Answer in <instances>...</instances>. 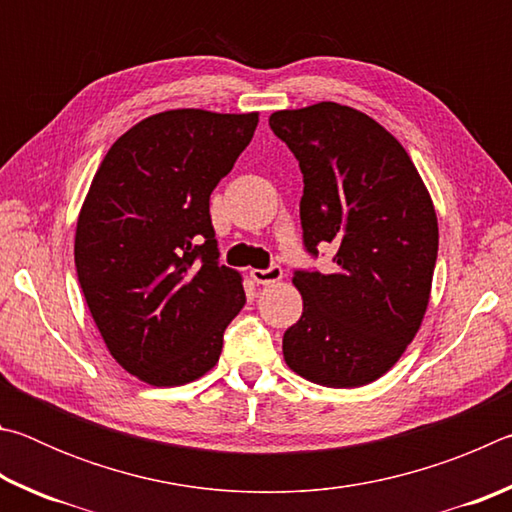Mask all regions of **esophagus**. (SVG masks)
<instances>
[{
  "mask_svg": "<svg viewBox=\"0 0 512 512\" xmlns=\"http://www.w3.org/2000/svg\"><path fill=\"white\" fill-rule=\"evenodd\" d=\"M282 268L280 266H271V268H266V271H262V268H255V271H250V277H253V280L257 282V284H275V282H280L282 280Z\"/></svg>",
  "mask_w": 512,
  "mask_h": 512,
  "instance_id": "34e87169",
  "label": "esophagus"
}]
</instances>
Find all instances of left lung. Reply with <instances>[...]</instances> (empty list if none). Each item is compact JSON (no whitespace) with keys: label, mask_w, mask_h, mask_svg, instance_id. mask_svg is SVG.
<instances>
[{"label":"left lung","mask_w":512,"mask_h":512,"mask_svg":"<svg viewBox=\"0 0 512 512\" xmlns=\"http://www.w3.org/2000/svg\"><path fill=\"white\" fill-rule=\"evenodd\" d=\"M300 162L305 246L336 248L332 273L296 271L302 316L284 332L296 375L359 388L391 370L427 314L438 257L429 189L404 146L334 101L268 117Z\"/></svg>","instance_id":"1"}]
</instances>
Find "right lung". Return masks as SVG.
<instances>
[{"label": "right lung", "mask_w": 512, "mask_h": 512, "mask_svg": "<svg viewBox=\"0 0 512 512\" xmlns=\"http://www.w3.org/2000/svg\"><path fill=\"white\" fill-rule=\"evenodd\" d=\"M259 112L178 108L110 146L81 205L74 262L103 343L151 386L210 372L246 305L244 277L219 266L210 194L253 140Z\"/></svg>", "instance_id": "1"}]
</instances>
